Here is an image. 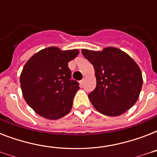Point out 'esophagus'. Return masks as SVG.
<instances>
[{
    "mask_svg": "<svg viewBox=\"0 0 157 157\" xmlns=\"http://www.w3.org/2000/svg\"><path fill=\"white\" fill-rule=\"evenodd\" d=\"M83 83H84V79H82L81 81H80V84H81V86H82V85H83Z\"/></svg>",
    "mask_w": 157,
    "mask_h": 157,
    "instance_id": "obj_1",
    "label": "esophagus"
}]
</instances>
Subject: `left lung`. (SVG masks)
<instances>
[{"mask_svg": "<svg viewBox=\"0 0 157 157\" xmlns=\"http://www.w3.org/2000/svg\"><path fill=\"white\" fill-rule=\"evenodd\" d=\"M81 53L94 68L96 88L88 95L94 108L109 117L120 116L131 108L143 86L141 70L134 59L112 46L101 51L83 49Z\"/></svg>", "mask_w": 157, "mask_h": 157, "instance_id": "left-lung-1", "label": "left lung"}]
</instances>
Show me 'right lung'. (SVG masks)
I'll return each instance as SVG.
<instances>
[{"label": "right lung", "instance_id": "right-lung-1", "mask_svg": "<svg viewBox=\"0 0 157 157\" xmlns=\"http://www.w3.org/2000/svg\"><path fill=\"white\" fill-rule=\"evenodd\" d=\"M79 50H61L50 46L28 59L20 75L22 93L36 113L45 119L57 120L71 109L74 96L80 87L71 80L68 63Z\"/></svg>", "mask_w": 157, "mask_h": 157}]
</instances>
